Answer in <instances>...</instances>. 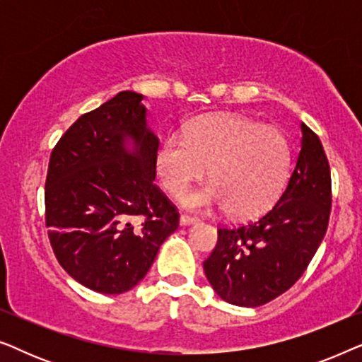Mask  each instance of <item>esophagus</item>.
I'll return each instance as SVG.
<instances>
[{
  "label": "esophagus",
  "mask_w": 362,
  "mask_h": 362,
  "mask_svg": "<svg viewBox=\"0 0 362 362\" xmlns=\"http://www.w3.org/2000/svg\"><path fill=\"white\" fill-rule=\"evenodd\" d=\"M196 222H197L196 217H191V216H181L180 217V224L181 226H192V224H196Z\"/></svg>",
  "instance_id": "1"
}]
</instances>
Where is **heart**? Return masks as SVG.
<instances>
[{"instance_id":"1","label":"heart","mask_w":362,"mask_h":362,"mask_svg":"<svg viewBox=\"0 0 362 362\" xmlns=\"http://www.w3.org/2000/svg\"><path fill=\"white\" fill-rule=\"evenodd\" d=\"M291 150L275 127L239 115H211L192 122L186 138L173 135L156 156V173L170 194L180 197L191 182L209 185L187 192L192 211L226 207L230 216L250 217L274 204L288 177Z\"/></svg>"}]
</instances>
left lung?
Returning a JSON list of instances; mask_svg holds the SVG:
<instances>
[{
	"instance_id": "8db88e82",
	"label": "left lung",
	"mask_w": 362,
	"mask_h": 362,
	"mask_svg": "<svg viewBox=\"0 0 362 362\" xmlns=\"http://www.w3.org/2000/svg\"><path fill=\"white\" fill-rule=\"evenodd\" d=\"M300 130L295 168L275 206L250 224L217 230L204 274L227 303L254 308L285 293L303 275L328 229V158L313 130L305 123Z\"/></svg>"
}]
</instances>
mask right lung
<instances>
[{"label": "right lung", "mask_w": 362, "mask_h": 362, "mask_svg": "<svg viewBox=\"0 0 362 362\" xmlns=\"http://www.w3.org/2000/svg\"><path fill=\"white\" fill-rule=\"evenodd\" d=\"M145 95L123 90L86 113L52 150L46 226L59 264L93 291L140 284L180 216L153 185L160 140Z\"/></svg>", "instance_id": "add662e5"}]
</instances>
